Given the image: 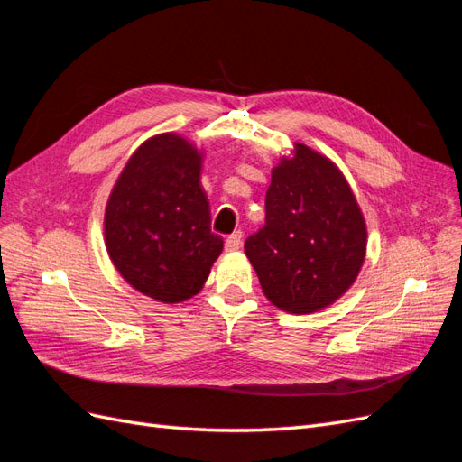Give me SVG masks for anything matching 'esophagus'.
I'll return each mask as SVG.
<instances>
[{
    "label": "esophagus",
    "instance_id": "34e87169",
    "mask_svg": "<svg viewBox=\"0 0 462 462\" xmlns=\"http://www.w3.org/2000/svg\"><path fill=\"white\" fill-rule=\"evenodd\" d=\"M243 245V233L241 231H235L233 235L227 236L226 241V250L227 253H235V250H239Z\"/></svg>",
    "mask_w": 462,
    "mask_h": 462
}]
</instances>
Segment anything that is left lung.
I'll return each instance as SVG.
<instances>
[{"mask_svg":"<svg viewBox=\"0 0 462 462\" xmlns=\"http://www.w3.org/2000/svg\"><path fill=\"white\" fill-rule=\"evenodd\" d=\"M366 245L365 216L339 167L295 143L272 170L265 226L245 241L265 299L291 314L326 309L355 283Z\"/></svg>","mask_w":462,"mask_h":462,"instance_id":"left-lung-1","label":"left lung"}]
</instances>
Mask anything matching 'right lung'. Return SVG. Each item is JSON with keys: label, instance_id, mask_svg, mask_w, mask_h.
Segmentation results:
<instances>
[{"label": "right lung", "instance_id": "1", "mask_svg": "<svg viewBox=\"0 0 462 462\" xmlns=\"http://www.w3.org/2000/svg\"><path fill=\"white\" fill-rule=\"evenodd\" d=\"M204 153L177 133L148 138L107 199V254L131 287L165 304L200 292L223 239L209 229L200 183Z\"/></svg>", "mask_w": 462, "mask_h": 462}]
</instances>
